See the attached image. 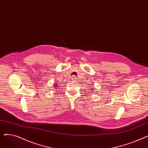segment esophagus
I'll return each mask as SVG.
<instances>
[{
  "label": "esophagus",
  "mask_w": 148,
  "mask_h": 148,
  "mask_svg": "<svg viewBox=\"0 0 148 148\" xmlns=\"http://www.w3.org/2000/svg\"><path fill=\"white\" fill-rule=\"evenodd\" d=\"M77 77H76V76H75V75H73V76H72V77H71V80H72V81L73 82H76L77 81Z\"/></svg>",
  "instance_id": "esophagus-1"
}]
</instances>
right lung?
Wrapping results in <instances>:
<instances>
[{"instance_id": "add662e5", "label": "right lung", "mask_w": 148, "mask_h": 148, "mask_svg": "<svg viewBox=\"0 0 148 148\" xmlns=\"http://www.w3.org/2000/svg\"><path fill=\"white\" fill-rule=\"evenodd\" d=\"M56 85H57V84H56ZM56 87H58V86H56Z\"/></svg>"}]
</instances>
